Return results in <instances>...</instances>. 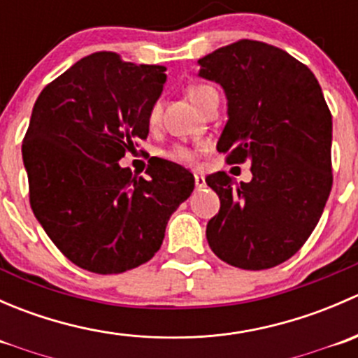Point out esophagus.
I'll return each mask as SVG.
<instances>
[{"label":"esophagus","mask_w":358,"mask_h":358,"mask_svg":"<svg viewBox=\"0 0 358 358\" xmlns=\"http://www.w3.org/2000/svg\"><path fill=\"white\" fill-rule=\"evenodd\" d=\"M206 187V180L202 175H196V189L197 190H202Z\"/></svg>","instance_id":"1"}]
</instances>
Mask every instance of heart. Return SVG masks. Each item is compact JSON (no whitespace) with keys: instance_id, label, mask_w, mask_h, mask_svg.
<instances>
[{"instance_id":"b5f03b06","label":"heart","mask_w":358,"mask_h":358,"mask_svg":"<svg viewBox=\"0 0 358 358\" xmlns=\"http://www.w3.org/2000/svg\"><path fill=\"white\" fill-rule=\"evenodd\" d=\"M213 90L211 86L208 85H196L189 88V99L192 100L194 103H199L201 96L204 95L206 92ZM159 115H161V102H154L152 107L149 110V122L150 124H156L159 121ZM164 156L173 162H178V164H194L196 162V150L190 149V147L185 145H173L171 149L166 150Z\"/></svg>"}]
</instances>
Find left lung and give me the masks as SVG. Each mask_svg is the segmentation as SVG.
<instances>
[{
	"mask_svg": "<svg viewBox=\"0 0 358 358\" xmlns=\"http://www.w3.org/2000/svg\"><path fill=\"white\" fill-rule=\"evenodd\" d=\"M199 76L227 96L216 149L229 164L251 162L239 185L225 171L206 183L220 211L206 227L209 248L232 266L265 270L289 259L319 223L333 187V117L319 81L284 50L241 39L209 53Z\"/></svg>",
	"mask_w": 358,
	"mask_h": 358,
	"instance_id": "obj_1",
	"label": "left lung"
}]
</instances>
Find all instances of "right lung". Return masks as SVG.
<instances>
[{
  "label": "right lung",
  "mask_w": 358,
  "mask_h": 358,
  "mask_svg": "<svg viewBox=\"0 0 358 358\" xmlns=\"http://www.w3.org/2000/svg\"><path fill=\"white\" fill-rule=\"evenodd\" d=\"M164 71L92 53L50 83L32 109L22 143L31 208L64 256L90 272L149 262L194 190L192 173L171 161L149 166V178L119 166L149 135Z\"/></svg>",
  "instance_id": "right-lung-1"
}]
</instances>
